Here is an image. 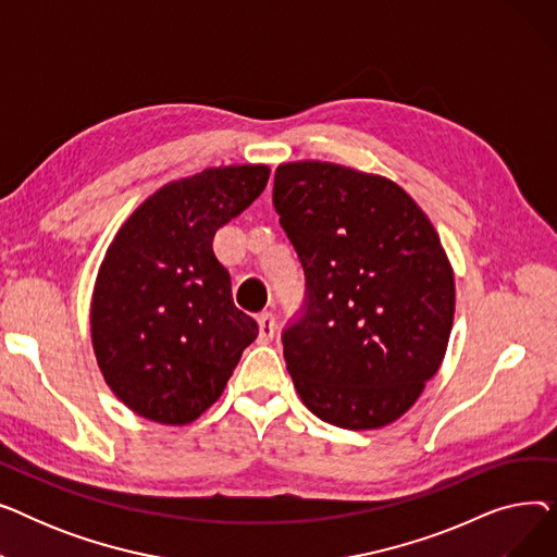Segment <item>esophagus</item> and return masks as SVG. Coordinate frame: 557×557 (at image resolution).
Instances as JSON below:
<instances>
[{
  "mask_svg": "<svg viewBox=\"0 0 557 557\" xmlns=\"http://www.w3.org/2000/svg\"><path fill=\"white\" fill-rule=\"evenodd\" d=\"M257 323H259V343H269L275 336V315L271 311H263L257 315Z\"/></svg>",
  "mask_w": 557,
  "mask_h": 557,
  "instance_id": "1",
  "label": "esophagus"
}]
</instances>
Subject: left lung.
<instances>
[{
	"label": "left lung",
	"mask_w": 557,
	"mask_h": 557,
	"mask_svg": "<svg viewBox=\"0 0 557 557\" xmlns=\"http://www.w3.org/2000/svg\"><path fill=\"white\" fill-rule=\"evenodd\" d=\"M273 205L305 271L284 359L309 411L341 429L401 418L437 372L454 273L418 202L382 175L332 162L275 169Z\"/></svg>",
	"instance_id": "1"
}]
</instances>
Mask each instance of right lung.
<instances>
[{"instance_id":"add662e5","label":"right lung","mask_w":557,"mask_h":557,"mask_svg":"<svg viewBox=\"0 0 557 557\" xmlns=\"http://www.w3.org/2000/svg\"><path fill=\"white\" fill-rule=\"evenodd\" d=\"M269 175L263 164L205 169L158 189L116 232L95 284L92 345L106 384L137 416L194 422L257 338L212 242Z\"/></svg>"}]
</instances>
